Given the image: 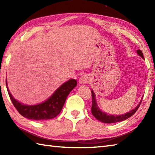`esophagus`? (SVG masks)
<instances>
[{
	"label": "esophagus",
	"mask_w": 155,
	"mask_h": 155,
	"mask_svg": "<svg viewBox=\"0 0 155 155\" xmlns=\"http://www.w3.org/2000/svg\"><path fill=\"white\" fill-rule=\"evenodd\" d=\"M88 81H89V78L87 75H83L82 76V77L80 78L79 79V83L81 84H87Z\"/></svg>",
	"instance_id": "esophagus-1"
}]
</instances>
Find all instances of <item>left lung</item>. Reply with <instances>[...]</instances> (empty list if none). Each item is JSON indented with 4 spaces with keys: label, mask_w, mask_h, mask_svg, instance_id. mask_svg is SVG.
<instances>
[{
    "label": "left lung",
    "mask_w": 155,
    "mask_h": 155,
    "mask_svg": "<svg viewBox=\"0 0 155 155\" xmlns=\"http://www.w3.org/2000/svg\"><path fill=\"white\" fill-rule=\"evenodd\" d=\"M137 52L141 58H143V59L144 58L143 52L140 50H137ZM91 93H92V100H93V101H92L91 113L98 120H99L100 122H101V123H118V122L123 121L124 120L127 119V118L130 117L131 116H133V115L136 113V111L138 110V108H139L140 106L141 101H140L139 104H138L137 106L134 108V109L128 112V113H124V114H120V115L110 114L108 113H105V112L102 111L100 108H98V106L97 103L96 95H95L94 91L93 90H91Z\"/></svg>",
    "instance_id": "1"
}]
</instances>
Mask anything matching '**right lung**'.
<instances>
[{"mask_svg": "<svg viewBox=\"0 0 155 155\" xmlns=\"http://www.w3.org/2000/svg\"><path fill=\"white\" fill-rule=\"evenodd\" d=\"M77 80H68L59 87L45 101L37 104L28 105L21 103L13 97L7 87V81L6 79L8 95L16 110L24 117L35 120H48L57 117L61 113L67 96L77 87Z\"/></svg>", "mask_w": 155, "mask_h": 155, "instance_id": "add662e5", "label": "right lung"}]
</instances>
